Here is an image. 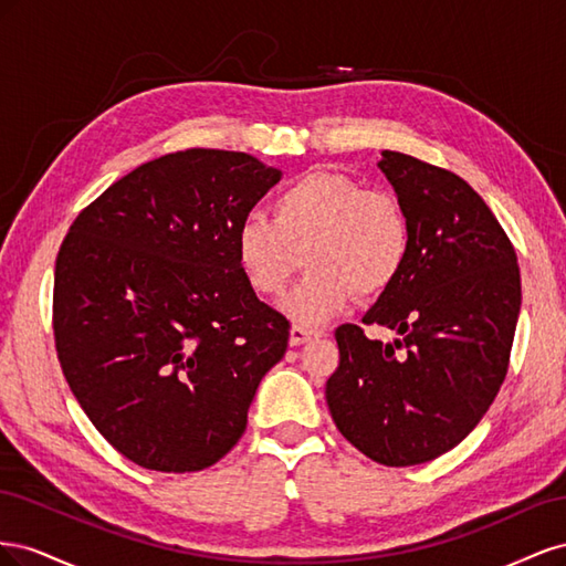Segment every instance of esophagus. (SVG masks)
<instances>
[{
	"mask_svg": "<svg viewBox=\"0 0 566 566\" xmlns=\"http://www.w3.org/2000/svg\"><path fill=\"white\" fill-rule=\"evenodd\" d=\"M314 337H321V333L304 328V325H293V328H290V347H300Z\"/></svg>",
	"mask_w": 566,
	"mask_h": 566,
	"instance_id": "esophagus-1",
	"label": "esophagus"
}]
</instances>
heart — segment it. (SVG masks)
<instances>
[{
    "mask_svg": "<svg viewBox=\"0 0 566 566\" xmlns=\"http://www.w3.org/2000/svg\"><path fill=\"white\" fill-rule=\"evenodd\" d=\"M310 273L283 302L304 325L337 316L361 295L387 290L406 266L410 227L401 202L331 169H312L273 200V219L248 212L235 229V256L256 295L276 297L300 266Z\"/></svg>",
    "mask_w": 566,
    "mask_h": 566,
    "instance_id": "b5f03b06",
    "label": "heart"
}]
</instances>
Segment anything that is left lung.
I'll list each match as a JSON object with an SVG mask.
<instances>
[{
    "label": "left lung",
    "instance_id": "obj_1",
    "mask_svg": "<svg viewBox=\"0 0 566 566\" xmlns=\"http://www.w3.org/2000/svg\"><path fill=\"white\" fill-rule=\"evenodd\" d=\"M410 227V252L364 316L394 331L368 339L339 325L325 385L349 443L387 468L434 460L465 439L499 394L522 306L517 254L474 188L397 150L378 163Z\"/></svg>",
    "mask_w": 566,
    "mask_h": 566
}]
</instances>
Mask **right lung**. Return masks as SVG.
<instances>
[{
    "label": "right lung",
    "instance_id": "right-lung-1",
    "mask_svg": "<svg viewBox=\"0 0 566 566\" xmlns=\"http://www.w3.org/2000/svg\"><path fill=\"white\" fill-rule=\"evenodd\" d=\"M281 169L188 148L108 186L67 231L54 273L59 361L115 451L158 472L224 458L290 337L235 256V229Z\"/></svg>",
    "mask_w": 566,
    "mask_h": 566
}]
</instances>
